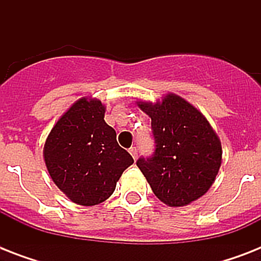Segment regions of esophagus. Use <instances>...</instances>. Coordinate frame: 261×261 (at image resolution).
I'll use <instances>...</instances> for the list:
<instances>
[{"label":"esophagus","instance_id":"1","mask_svg":"<svg viewBox=\"0 0 261 261\" xmlns=\"http://www.w3.org/2000/svg\"><path fill=\"white\" fill-rule=\"evenodd\" d=\"M130 154L133 155V159L134 160H137V155H138V149H137V147L135 146H133V147H130Z\"/></svg>","mask_w":261,"mask_h":261}]
</instances>
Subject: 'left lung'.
<instances>
[{
	"instance_id": "1",
	"label": "left lung",
	"mask_w": 261,
	"mask_h": 261,
	"mask_svg": "<svg viewBox=\"0 0 261 261\" xmlns=\"http://www.w3.org/2000/svg\"><path fill=\"white\" fill-rule=\"evenodd\" d=\"M151 118L155 150L137 165L157 198L171 207L190 204L210 190L222 163V146L210 123L174 93L161 101H137Z\"/></svg>"
}]
</instances>
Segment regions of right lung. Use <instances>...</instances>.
Returning <instances> with one entry per match:
<instances>
[{
	"label": "right lung",
	"mask_w": 261,
	"mask_h": 261,
	"mask_svg": "<svg viewBox=\"0 0 261 261\" xmlns=\"http://www.w3.org/2000/svg\"><path fill=\"white\" fill-rule=\"evenodd\" d=\"M106 107L97 98L77 100L55 123L43 157L53 181L71 202L94 206L114 194L130 153L118 145L116 133L104 120Z\"/></svg>",
	"instance_id": "add662e5"
}]
</instances>
